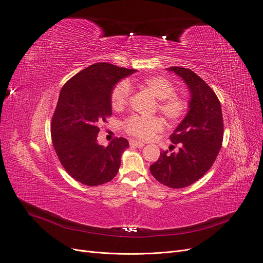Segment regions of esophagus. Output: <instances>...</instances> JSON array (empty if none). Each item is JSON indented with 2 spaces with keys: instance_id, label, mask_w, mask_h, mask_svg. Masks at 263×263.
<instances>
[{
  "instance_id": "1",
  "label": "esophagus",
  "mask_w": 263,
  "mask_h": 263,
  "mask_svg": "<svg viewBox=\"0 0 263 263\" xmlns=\"http://www.w3.org/2000/svg\"><path fill=\"white\" fill-rule=\"evenodd\" d=\"M130 145L133 146V147H137V148H143L145 146L144 143L139 142V141H135V140H131L130 141Z\"/></svg>"
}]
</instances>
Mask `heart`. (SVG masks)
I'll use <instances>...</instances> for the list:
<instances>
[{
    "label": "heart",
    "mask_w": 263,
    "mask_h": 263,
    "mask_svg": "<svg viewBox=\"0 0 263 263\" xmlns=\"http://www.w3.org/2000/svg\"><path fill=\"white\" fill-rule=\"evenodd\" d=\"M141 85L159 100L160 112L172 121L182 118L186 112L187 104L182 97L175 92L173 83L163 77H149L141 82ZM131 85L127 80L118 82L110 92V105L115 110H120L129 102ZM126 132L141 140H149L164 128L160 117H142L133 115L123 121Z\"/></svg>",
    "instance_id": "obj_1"
}]
</instances>
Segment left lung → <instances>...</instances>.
<instances>
[{"mask_svg": "<svg viewBox=\"0 0 263 263\" xmlns=\"http://www.w3.org/2000/svg\"><path fill=\"white\" fill-rule=\"evenodd\" d=\"M181 77L191 92L189 112L170 139L177 153L162 151L150 165L157 180L173 189L186 187L200 179L213 165L222 148L224 122L222 107L215 92L191 69L167 68ZM170 149V150H171Z\"/></svg>", "mask_w": 263, "mask_h": 263, "instance_id": "1", "label": "left lung"}]
</instances>
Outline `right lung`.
<instances>
[{
  "mask_svg": "<svg viewBox=\"0 0 263 263\" xmlns=\"http://www.w3.org/2000/svg\"><path fill=\"white\" fill-rule=\"evenodd\" d=\"M134 69L93 64L65 83L51 122L52 143L65 171L84 185L109 182L117 175L129 143L116 137L106 147L97 142L99 123L112 115L110 92Z\"/></svg>",
  "mask_w": 263,
  "mask_h": 263,
  "instance_id": "1",
  "label": "right lung"
}]
</instances>
